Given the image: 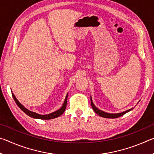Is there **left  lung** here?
Instances as JSON below:
<instances>
[{"label":"left lung","instance_id":"obj_1","mask_svg":"<svg viewBox=\"0 0 154 154\" xmlns=\"http://www.w3.org/2000/svg\"><path fill=\"white\" fill-rule=\"evenodd\" d=\"M91 105H92V107L93 109V110L94 111V112L96 114H98V116L103 117V118H119V117H121L122 116H124L125 113H126L128 111L132 110V109H129V110H127V111H124V112H122V113H106V112L100 111V109H98L93 104L92 98H91Z\"/></svg>","mask_w":154,"mask_h":154}]
</instances>
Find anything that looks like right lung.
<instances>
[{"mask_svg": "<svg viewBox=\"0 0 154 154\" xmlns=\"http://www.w3.org/2000/svg\"><path fill=\"white\" fill-rule=\"evenodd\" d=\"M12 96L13 98H14L15 102L16 103L17 105L19 106V107L21 109V110L23 111L24 112V113L28 115V116L31 117V118H36V119H54V118H58V117L60 116L61 115L64 113L65 109H66V103H67V97H68V95L66 96V98H65V100L64 102L63 105L62 106V107L58 109V111H56L55 112H53V113H51L50 114H48V115H39L36 113H35V112H32V111H30L29 110H28L26 108H25L24 106H23L22 104H21L19 101L17 100V98H15V95L14 94L12 93Z\"/></svg>", "mask_w": 154, "mask_h": 154, "instance_id": "1", "label": "right lung"}]
</instances>
